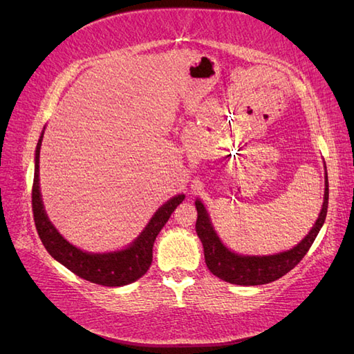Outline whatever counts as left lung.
Masks as SVG:
<instances>
[{
	"mask_svg": "<svg viewBox=\"0 0 354 354\" xmlns=\"http://www.w3.org/2000/svg\"><path fill=\"white\" fill-rule=\"evenodd\" d=\"M326 168V167H325ZM328 174H325V196L324 205L320 209L319 217L315 223L312 230L308 232L307 236L295 245L292 250L285 252H279L274 255H241L230 251L224 245L214 230L208 212L203 207V203L196 199L195 205L198 209L196 220V233L203 246V255H205V263L209 272L220 277L221 281L229 282L233 285L254 286L270 283L279 279L288 272H291L294 267L304 259V255L313 245L319 230L322 229L326 212H328Z\"/></svg>",
	"mask_w": 354,
	"mask_h": 354,
	"instance_id": "left-lung-1",
	"label": "left lung"
}]
</instances>
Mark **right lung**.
<instances>
[{"instance_id":"right-lung-1","label":"right lung","mask_w":354,"mask_h":354,"mask_svg":"<svg viewBox=\"0 0 354 354\" xmlns=\"http://www.w3.org/2000/svg\"><path fill=\"white\" fill-rule=\"evenodd\" d=\"M44 131L41 133L35 151V174L32 186V211H34L35 227L42 245L53 259L57 260L72 273L85 281L103 286H124L136 282L149 270L152 263V250L158 233L165 226L171 214L185 199V195H177L167 201L147 226L128 248L113 252H85L69 243L48 220L44 203L39 192V149Z\"/></svg>"}]
</instances>
